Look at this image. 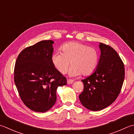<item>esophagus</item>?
I'll return each instance as SVG.
<instances>
[{
	"mask_svg": "<svg viewBox=\"0 0 134 134\" xmlns=\"http://www.w3.org/2000/svg\"><path fill=\"white\" fill-rule=\"evenodd\" d=\"M73 82H74V80H73L69 79V80H67V83H68V84H71V83H72Z\"/></svg>",
	"mask_w": 134,
	"mask_h": 134,
	"instance_id": "obj_1",
	"label": "esophagus"
}]
</instances>
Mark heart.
Returning <instances> with one entry per match:
<instances>
[{"label":"heart","instance_id":"b5f03b06","mask_svg":"<svg viewBox=\"0 0 134 134\" xmlns=\"http://www.w3.org/2000/svg\"><path fill=\"white\" fill-rule=\"evenodd\" d=\"M61 52L52 54L51 60L54 67L62 73L65 74L70 65L71 76L89 75L98 67L99 54L97 50L80 42H69L62 46Z\"/></svg>","mask_w":134,"mask_h":134}]
</instances>
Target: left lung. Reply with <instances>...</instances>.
<instances>
[{"label": "left lung", "mask_w": 134, "mask_h": 134, "mask_svg": "<svg viewBox=\"0 0 134 134\" xmlns=\"http://www.w3.org/2000/svg\"><path fill=\"white\" fill-rule=\"evenodd\" d=\"M101 55L95 71L82 80L83 90L79 95L86 109L99 111L110 105L121 92L125 77L124 65L115 50L100 43Z\"/></svg>", "instance_id": "obj_1"}]
</instances>
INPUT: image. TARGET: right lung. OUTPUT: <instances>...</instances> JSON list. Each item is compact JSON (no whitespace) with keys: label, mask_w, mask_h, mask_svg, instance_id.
<instances>
[{"label":"right lung","mask_w":134,"mask_h":134,"mask_svg":"<svg viewBox=\"0 0 134 134\" xmlns=\"http://www.w3.org/2000/svg\"><path fill=\"white\" fill-rule=\"evenodd\" d=\"M54 42L44 40L23 49L14 67V82L25 105L36 112L51 109L56 101V90L67 79L52 64Z\"/></svg>","instance_id":"right-lung-1"}]
</instances>
